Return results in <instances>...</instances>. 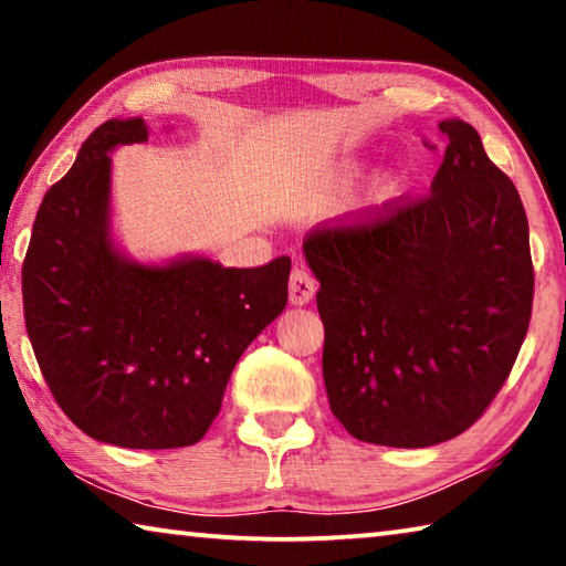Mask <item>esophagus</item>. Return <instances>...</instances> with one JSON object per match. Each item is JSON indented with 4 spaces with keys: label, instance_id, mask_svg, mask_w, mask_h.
<instances>
[{
    "label": "esophagus",
    "instance_id": "esophagus-1",
    "mask_svg": "<svg viewBox=\"0 0 566 566\" xmlns=\"http://www.w3.org/2000/svg\"><path fill=\"white\" fill-rule=\"evenodd\" d=\"M314 292H317V282L312 280V274L304 266H294L290 274V302L296 306L310 304Z\"/></svg>",
    "mask_w": 566,
    "mask_h": 566
}]
</instances>
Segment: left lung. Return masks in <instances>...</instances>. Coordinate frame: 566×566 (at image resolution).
Returning <instances> with one entry per match:
<instances>
[{
  "instance_id": "obj_1",
  "label": "left lung",
  "mask_w": 566,
  "mask_h": 566,
  "mask_svg": "<svg viewBox=\"0 0 566 566\" xmlns=\"http://www.w3.org/2000/svg\"><path fill=\"white\" fill-rule=\"evenodd\" d=\"M447 139L429 197L314 227L332 415L381 447H432L492 405L530 329V224L472 124Z\"/></svg>"
}]
</instances>
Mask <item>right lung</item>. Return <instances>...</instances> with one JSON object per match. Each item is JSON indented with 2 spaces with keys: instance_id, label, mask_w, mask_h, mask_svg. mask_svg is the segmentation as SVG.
<instances>
[{
  "instance_id": "add662e5",
  "label": "right lung",
  "mask_w": 566,
  "mask_h": 566,
  "mask_svg": "<svg viewBox=\"0 0 566 566\" xmlns=\"http://www.w3.org/2000/svg\"><path fill=\"white\" fill-rule=\"evenodd\" d=\"M147 137L142 117L104 122L44 195L22 266L24 322L56 405L84 434L177 449L207 434L234 364L282 314L292 264L122 254L109 151Z\"/></svg>"
}]
</instances>
